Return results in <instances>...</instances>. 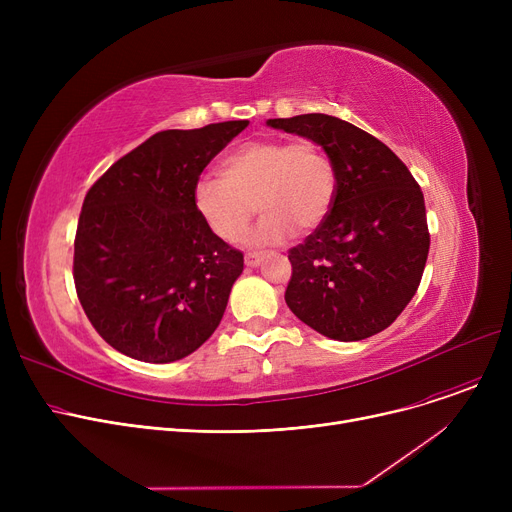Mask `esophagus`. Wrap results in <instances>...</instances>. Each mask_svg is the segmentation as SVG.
<instances>
[{"label":"esophagus","mask_w":512,"mask_h":512,"mask_svg":"<svg viewBox=\"0 0 512 512\" xmlns=\"http://www.w3.org/2000/svg\"><path fill=\"white\" fill-rule=\"evenodd\" d=\"M261 261H263V255H261V253H255V251H253V253H247V255H245V263H247L249 267H257Z\"/></svg>","instance_id":"34e87169"}]
</instances>
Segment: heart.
Returning <instances> with one entry per match:
<instances>
[{"label": "heart", "instance_id": "b5f03b06", "mask_svg": "<svg viewBox=\"0 0 512 512\" xmlns=\"http://www.w3.org/2000/svg\"><path fill=\"white\" fill-rule=\"evenodd\" d=\"M195 207L209 230L226 240L247 236L259 209V245H276L297 232H311L328 218L336 197V168L315 141L259 139L230 153L222 178L195 184Z\"/></svg>", "mask_w": 512, "mask_h": 512}]
</instances>
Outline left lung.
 Segmentation results:
<instances>
[{
	"label": "left lung",
	"mask_w": 512,
	"mask_h": 512,
	"mask_svg": "<svg viewBox=\"0 0 512 512\" xmlns=\"http://www.w3.org/2000/svg\"><path fill=\"white\" fill-rule=\"evenodd\" d=\"M326 149L336 168L328 218L288 251L286 305L340 342L386 330L419 288L429 253L423 193L398 155L326 114L267 120Z\"/></svg>",
	"instance_id": "left-lung-1"
}]
</instances>
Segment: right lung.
<instances>
[{
  "mask_svg": "<svg viewBox=\"0 0 512 512\" xmlns=\"http://www.w3.org/2000/svg\"><path fill=\"white\" fill-rule=\"evenodd\" d=\"M247 120L161 130L95 180L74 238V286L118 353L170 363L220 326L242 253L195 207V184Z\"/></svg>",
  "mask_w": 512,
  "mask_h": 512,
  "instance_id": "add662e5",
  "label": "right lung"
}]
</instances>
